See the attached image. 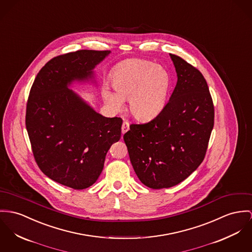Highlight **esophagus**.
I'll list each match as a JSON object with an SVG mask.
<instances>
[{"instance_id": "obj_1", "label": "esophagus", "mask_w": 252, "mask_h": 252, "mask_svg": "<svg viewBox=\"0 0 252 252\" xmlns=\"http://www.w3.org/2000/svg\"><path fill=\"white\" fill-rule=\"evenodd\" d=\"M129 129V123L127 121H125L122 126V133L125 134Z\"/></svg>"}]
</instances>
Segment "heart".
Listing matches in <instances>:
<instances>
[{
	"label": "heart",
	"mask_w": 252,
	"mask_h": 252,
	"mask_svg": "<svg viewBox=\"0 0 252 252\" xmlns=\"http://www.w3.org/2000/svg\"><path fill=\"white\" fill-rule=\"evenodd\" d=\"M116 93L104 89L103 98L112 111H120L123 99H128V110L140 121H150L164 109L170 92L171 78L165 68L145 60L133 59L120 65L111 77Z\"/></svg>",
	"instance_id": "heart-1"
}]
</instances>
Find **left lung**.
<instances>
[{"instance_id":"1","label":"left lung","mask_w":252,"mask_h":252,"mask_svg":"<svg viewBox=\"0 0 252 252\" xmlns=\"http://www.w3.org/2000/svg\"><path fill=\"white\" fill-rule=\"evenodd\" d=\"M177 74L174 92L159 115L131 124L124 135L140 181L163 189L186 179L203 161L214 126L213 99L202 74L170 54Z\"/></svg>"}]
</instances>
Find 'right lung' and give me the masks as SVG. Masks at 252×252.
Wrapping results in <instances>:
<instances>
[{
	"label": "right lung",
	"instance_id": "obj_1",
	"mask_svg": "<svg viewBox=\"0 0 252 252\" xmlns=\"http://www.w3.org/2000/svg\"><path fill=\"white\" fill-rule=\"evenodd\" d=\"M110 51L79 50L52 58L39 71L27 102L26 127L39 169L75 190L90 187L121 138V118L97 113L68 86L93 77Z\"/></svg>",
	"mask_w": 252,
	"mask_h": 252
}]
</instances>
